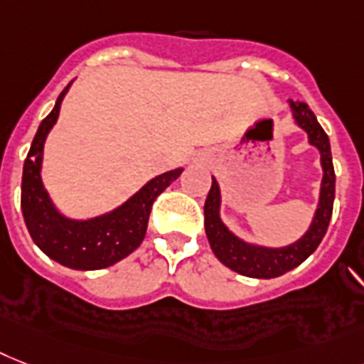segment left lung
Wrapping results in <instances>:
<instances>
[{"mask_svg": "<svg viewBox=\"0 0 364 364\" xmlns=\"http://www.w3.org/2000/svg\"><path fill=\"white\" fill-rule=\"evenodd\" d=\"M289 108L295 123L309 134V141L320 151L321 168H323V179H321L320 202L314 213V218L310 223V228L301 239L288 247L271 249L262 245L247 243L239 239L235 233L228 230V226L220 220V188L217 179L213 177L211 191L208 194L205 205H203V217H205V233H208L209 245L220 262L232 271L250 279H274L280 274L288 273L297 265H301L310 254L318 249L321 239L326 235L329 226L331 215H333V202H335V168H333V156H331V144L326 131L316 119L314 112L310 110L306 102L301 100H289Z\"/></svg>", "mask_w": 364, "mask_h": 364, "instance_id": "1", "label": "left lung"}]
</instances>
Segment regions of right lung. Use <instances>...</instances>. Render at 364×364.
Segmentation results:
<instances>
[{"instance_id":"add662e5","label":"right lung","mask_w":364,"mask_h":364,"mask_svg":"<svg viewBox=\"0 0 364 364\" xmlns=\"http://www.w3.org/2000/svg\"><path fill=\"white\" fill-rule=\"evenodd\" d=\"M70 84L59 93L54 110L41 121L23 162L22 215L33 243L48 258L65 267L95 271L117 264L140 247L146 237L153 202L181 176L183 168L153 177L125 203L100 217L75 220L61 215L44 188L41 166L44 140L58 121L61 100Z\"/></svg>"}]
</instances>
